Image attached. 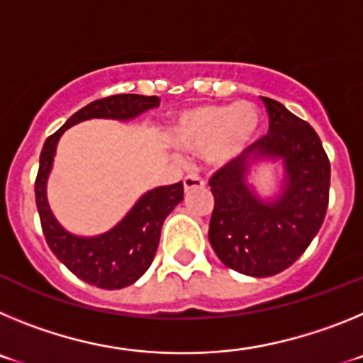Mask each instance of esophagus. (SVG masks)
Listing matches in <instances>:
<instances>
[{
    "mask_svg": "<svg viewBox=\"0 0 363 363\" xmlns=\"http://www.w3.org/2000/svg\"><path fill=\"white\" fill-rule=\"evenodd\" d=\"M184 187L185 191H192V189H201L205 187V179L198 174H187L184 178Z\"/></svg>",
    "mask_w": 363,
    "mask_h": 363,
    "instance_id": "34e87169",
    "label": "esophagus"
}]
</instances>
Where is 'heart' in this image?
Masks as SVG:
<instances>
[{
    "label": "heart",
    "instance_id": "heart-1",
    "mask_svg": "<svg viewBox=\"0 0 363 363\" xmlns=\"http://www.w3.org/2000/svg\"><path fill=\"white\" fill-rule=\"evenodd\" d=\"M258 125V112L247 101L200 105L185 111L172 127V142L189 152L205 150L211 162H227L245 147Z\"/></svg>",
    "mask_w": 363,
    "mask_h": 363
}]
</instances>
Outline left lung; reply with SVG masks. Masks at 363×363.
Returning a JSON list of instances; mask_svg holds the SVG:
<instances>
[{
    "label": "left lung",
    "instance_id": "1",
    "mask_svg": "<svg viewBox=\"0 0 363 363\" xmlns=\"http://www.w3.org/2000/svg\"><path fill=\"white\" fill-rule=\"evenodd\" d=\"M262 99L269 133L209 179L211 245L223 265L256 278L285 271L306 252L323 223L331 187V163L318 134L281 104ZM256 155L286 163L284 192L274 202L258 201L245 184L246 167Z\"/></svg>",
    "mask_w": 363,
    "mask_h": 363
}]
</instances>
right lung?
Wrapping results in <instances>:
<instances>
[{
  "mask_svg": "<svg viewBox=\"0 0 363 363\" xmlns=\"http://www.w3.org/2000/svg\"><path fill=\"white\" fill-rule=\"evenodd\" d=\"M158 96L140 94H114L96 99L72 114L62 129L45 140L41 149L34 192L45 240L50 251L70 272L99 289H123L150 267L158 249L163 220L184 200V182L152 189L143 194L130 213L108 233L94 238H79L57 223L47 203L45 189L57 140L69 127L79 121L91 118L130 120L149 108L158 107Z\"/></svg>",
  "mask_w": 363,
  "mask_h": 363,
  "instance_id": "obj_1",
  "label": "right lung"
}]
</instances>
